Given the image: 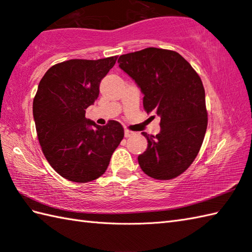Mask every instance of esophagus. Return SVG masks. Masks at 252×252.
<instances>
[{
	"label": "esophagus",
	"mask_w": 252,
	"mask_h": 252,
	"mask_svg": "<svg viewBox=\"0 0 252 252\" xmlns=\"http://www.w3.org/2000/svg\"><path fill=\"white\" fill-rule=\"evenodd\" d=\"M133 134H134V132H132V131L127 130V129L125 130V136H126V137H130V136H132Z\"/></svg>",
	"instance_id": "34e87169"
}]
</instances>
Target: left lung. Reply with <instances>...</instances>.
Returning a JSON list of instances; mask_svg holds the SVG:
<instances>
[{"label":"left lung","mask_w":252,"mask_h":252,"mask_svg":"<svg viewBox=\"0 0 252 252\" xmlns=\"http://www.w3.org/2000/svg\"><path fill=\"white\" fill-rule=\"evenodd\" d=\"M118 63L141 88L145 111L160 117L159 134L143 132L148 146L138 164L153 179H174L194 161L206 134L201 79L184 57L170 50L147 47L121 55Z\"/></svg>","instance_id":"obj_1"}]
</instances>
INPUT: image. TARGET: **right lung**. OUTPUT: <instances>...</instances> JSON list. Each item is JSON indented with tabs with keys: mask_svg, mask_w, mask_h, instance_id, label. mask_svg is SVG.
<instances>
[{
	"mask_svg": "<svg viewBox=\"0 0 252 252\" xmlns=\"http://www.w3.org/2000/svg\"><path fill=\"white\" fill-rule=\"evenodd\" d=\"M117 58L56 63L37 87L32 109L42 152L52 168L71 182L87 183L103 175L125 136L118 121L100 126L85 118Z\"/></svg>",
	"mask_w": 252,
	"mask_h": 252,
	"instance_id": "right-lung-1",
	"label": "right lung"
}]
</instances>
